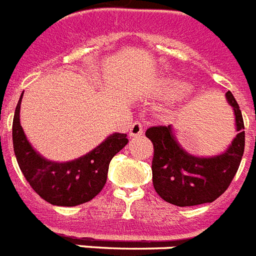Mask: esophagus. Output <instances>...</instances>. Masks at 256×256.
I'll list each match as a JSON object with an SVG mask.
<instances>
[{"label": "esophagus", "mask_w": 256, "mask_h": 256, "mask_svg": "<svg viewBox=\"0 0 256 256\" xmlns=\"http://www.w3.org/2000/svg\"><path fill=\"white\" fill-rule=\"evenodd\" d=\"M143 134V126L139 121L134 122L132 124V128H130V132H128V135L132 136V138H135V136H140Z\"/></svg>", "instance_id": "34e87169"}]
</instances>
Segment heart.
Masks as SVG:
<instances>
[{"label":"heart","mask_w":256,"mask_h":256,"mask_svg":"<svg viewBox=\"0 0 256 256\" xmlns=\"http://www.w3.org/2000/svg\"><path fill=\"white\" fill-rule=\"evenodd\" d=\"M182 91L181 92L180 90ZM181 92V95L184 98H191L194 95V88L190 87V86H184L182 79H180L178 76H173V75H166L160 80V94L164 98H173Z\"/></svg>","instance_id":"heart-1"}]
</instances>
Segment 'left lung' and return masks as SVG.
I'll use <instances>...</instances> for the list:
<instances>
[{"instance_id":"left-lung-1","label":"left lung","mask_w":256,"mask_h":256,"mask_svg":"<svg viewBox=\"0 0 256 256\" xmlns=\"http://www.w3.org/2000/svg\"><path fill=\"white\" fill-rule=\"evenodd\" d=\"M226 100L234 110L237 136L225 152L211 158L188 154L180 146L172 126H152L146 136L154 144L152 182L165 202L178 207L212 203L229 188L244 151V124L230 91Z\"/></svg>"}]
</instances>
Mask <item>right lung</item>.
Masks as SVG:
<instances>
[{
	"instance_id": "1",
	"label": "right lung",
	"mask_w": 256,
	"mask_h": 256,
	"mask_svg": "<svg viewBox=\"0 0 256 256\" xmlns=\"http://www.w3.org/2000/svg\"><path fill=\"white\" fill-rule=\"evenodd\" d=\"M22 98L23 94L12 120V146L19 168L30 186L53 206L74 207L94 199L106 182L110 160L128 144V135L121 132L109 135L91 152L72 161L46 160L30 144L20 126Z\"/></svg>"
}]
</instances>
